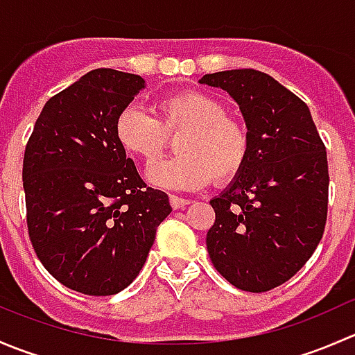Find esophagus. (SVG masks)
Wrapping results in <instances>:
<instances>
[{
	"label": "esophagus",
	"instance_id": "obj_1",
	"mask_svg": "<svg viewBox=\"0 0 355 355\" xmlns=\"http://www.w3.org/2000/svg\"><path fill=\"white\" fill-rule=\"evenodd\" d=\"M170 204L173 209H184L187 204H191V200L182 199V198H178V196H170Z\"/></svg>",
	"mask_w": 355,
	"mask_h": 355
}]
</instances>
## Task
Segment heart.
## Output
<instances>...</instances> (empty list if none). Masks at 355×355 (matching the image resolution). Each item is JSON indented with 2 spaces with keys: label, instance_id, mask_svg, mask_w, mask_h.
<instances>
[{
  "label": "heart",
  "instance_id": "obj_1",
  "mask_svg": "<svg viewBox=\"0 0 355 355\" xmlns=\"http://www.w3.org/2000/svg\"><path fill=\"white\" fill-rule=\"evenodd\" d=\"M156 116L128 105L114 120V137L123 151L151 163L168 142L177 141L180 155L153 164L148 182L166 191H198L214 177L225 184L237 177L249 156V135L241 121L227 116L220 99L200 91L166 96L155 106Z\"/></svg>",
  "mask_w": 355,
  "mask_h": 355
}]
</instances>
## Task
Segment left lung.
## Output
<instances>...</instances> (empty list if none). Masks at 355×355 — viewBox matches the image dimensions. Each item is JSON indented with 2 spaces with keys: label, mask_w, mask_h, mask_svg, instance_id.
Wrapping results in <instances>:
<instances>
[{
  "label": "left lung",
  "mask_w": 355,
  "mask_h": 355,
  "mask_svg": "<svg viewBox=\"0 0 355 355\" xmlns=\"http://www.w3.org/2000/svg\"><path fill=\"white\" fill-rule=\"evenodd\" d=\"M199 82L234 98L249 135L244 168L209 200L216 220L207 252L234 287L268 292L290 280L323 237L327 148L306 103L268 73L225 70Z\"/></svg>",
  "instance_id": "1"
}]
</instances>
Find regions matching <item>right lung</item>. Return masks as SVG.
<instances>
[{"label": "right lung", "mask_w": 355, "mask_h": 355, "mask_svg": "<svg viewBox=\"0 0 355 355\" xmlns=\"http://www.w3.org/2000/svg\"><path fill=\"white\" fill-rule=\"evenodd\" d=\"M144 87L141 75L89 71L46 103L25 148L32 247L60 284L85 295L128 287L171 213L114 137L118 113Z\"/></svg>", "instance_id": "add662e5"}]
</instances>
